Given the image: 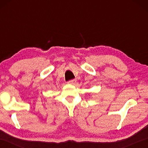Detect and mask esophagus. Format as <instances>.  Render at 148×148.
Masks as SVG:
<instances>
[{"mask_svg":"<svg viewBox=\"0 0 148 148\" xmlns=\"http://www.w3.org/2000/svg\"><path fill=\"white\" fill-rule=\"evenodd\" d=\"M76 82V79H71L68 82L69 84H74Z\"/></svg>","mask_w":148,"mask_h":148,"instance_id":"esophagus-1","label":"esophagus"}]
</instances>
